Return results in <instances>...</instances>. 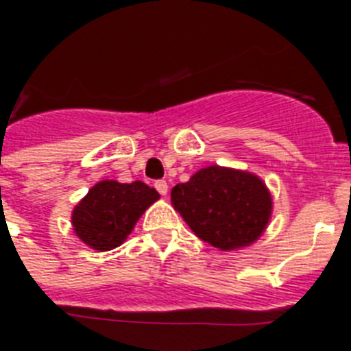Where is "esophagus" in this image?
Masks as SVG:
<instances>
[{
	"label": "esophagus",
	"instance_id": "1",
	"mask_svg": "<svg viewBox=\"0 0 351 351\" xmlns=\"http://www.w3.org/2000/svg\"><path fill=\"white\" fill-rule=\"evenodd\" d=\"M155 189H157L158 194H162V196H166L167 194V184L164 182V180H157V182H155Z\"/></svg>",
	"mask_w": 351,
	"mask_h": 351
}]
</instances>
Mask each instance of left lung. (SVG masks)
<instances>
[{
    "mask_svg": "<svg viewBox=\"0 0 351 351\" xmlns=\"http://www.w3.org/2000/svg\"><path fill=\"white\" fill-rule=\"evenodd\" d=\"M171 201L201 240L224 251L254 242L272 212L270 194L258 176L219 166L176 184Z\"/></svg>",
    "mask_w": 351,
    "mask_h": 351,
    "instance_id": "obj_1",
    "label": "left lung"
}]
</instances>
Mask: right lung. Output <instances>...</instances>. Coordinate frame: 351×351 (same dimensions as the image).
Here are the masks:
<instances>
[{
    "mask_svg": "<svg viewBox=\"0 0 351 351\" xmlns=\"http://www.w3.org/2000/svg\"><path fill=\"white\" fill-rule=\"evenodd\" d=\"M158 199L155 189L143 182H100L90 189L72 213L77 237L97 251L118 247L148 206Z\"/></svg>",
    "mask_w": 351,
    "mask_h": 351,
    "instance_id": "add662e5",
    "label": "right lung"
}]
</instances>
